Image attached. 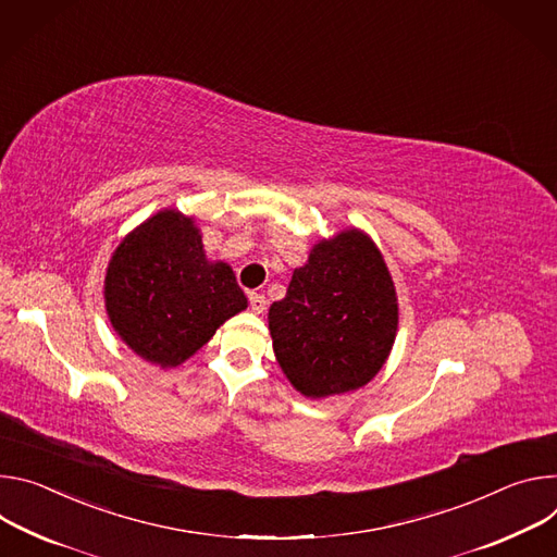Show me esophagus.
I'll list each match as a JSON object with an SVG mask.
<instances>
[{
  "label": "esophagus",
  "instance_id": "1",
  "mask_svg": "<svg viewBox=\"0 0 557 557\" xmlns=\"http://www.w3.org/2000/svg\"><path fill=\"white\" fill-rule=\"evenodd\" d=\"M247 300H250V310L257 312V314H263L265 307H268V298L259 292H250L247 294Z\"/></svg>",
  "mask_w": 557,
  "mask_h": 557
}]
</instances>
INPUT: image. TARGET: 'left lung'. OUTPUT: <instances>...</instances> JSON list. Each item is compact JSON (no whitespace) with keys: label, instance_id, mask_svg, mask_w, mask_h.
Wrapping results in <instances>:
<instances>
[{"label":"left lung","instance_id":"8db88e82","mask_svg":"<svg viewBox=\"0 0 557 557\" xmlns=\"http://www.w3.org/2000/svg\"><path fill=\"white\" fill-rule=\"evenodd\" d=\"M268 319L276 360L302 396L345 394L372 381L392 351L394 281L369 236L347 230L314 245Z\"/></svg>","mask_w":557,"mask_h":557}]
</instances>
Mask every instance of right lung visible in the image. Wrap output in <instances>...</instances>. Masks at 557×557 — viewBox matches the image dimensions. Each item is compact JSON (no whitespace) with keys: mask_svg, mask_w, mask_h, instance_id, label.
<instances>
[{"mask_svg":"<svg viewBox=\"0 0 557 557\" xmlns=\"http://www.w3.org/2000/svg\"><path fill=\"white\" fill-rule=\"evenodd\" d=\"M247 298L227 263H210L193 219L163 210L131 232L106 272L114 332L141 358L181 364L201 349Z\"/></svg>","mask_w":557,"mask_h":557,"instance_id":"1","label":"right lung"}]
</instances>
